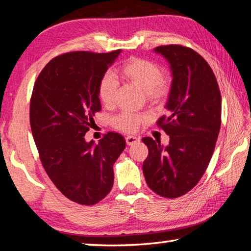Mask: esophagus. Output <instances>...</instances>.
<instances>
[{"label":"esophagus","instance_id":"34e87169","mask_svg":"<svg viewBox=\"0 0 251 251\" xmlns=\"http://www.w3.org/2000/svg\"><path fill=\"white\" fill-rule=\"evenodd\" d=\"M141 139H139V137H137V136H127L126 137V144L128 146H131L134 145V144L138 143Z\"/></svg>","mask_w":251,"mask_h":251}]
</instances>
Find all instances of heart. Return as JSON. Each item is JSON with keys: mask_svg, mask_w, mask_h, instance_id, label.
I'll return each mask as SVG.
<instances>
[{"mask_svg": "<svg viewBox=\"0 0 251 251\" xmlns=\"http://www.w3.org/2000/svg\"><path fill=\"white\" fill-rule=\"evenodd\" d=\"M117 73L122 78L145 93L146 99L154 104L163 101L171 91V80L168 76L161 74L158 64L145 58H129L118 69ZM117 87V80L112 75H105L100 79L99 86V96L101 103L106 106L112 105L115 100ZM145 122L146 117L144 115L122 113L113 118L112 124L117 129L134 133Z\"/></svg>", "mask_w": 251, "mask_h": 251, "instance_id": "heart-1", "label": "heart"}]
</instances>
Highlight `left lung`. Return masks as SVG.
Returning a JSON list of instances; mask_svg holds the SVG:
<instances>
[{"label": "left lung", "instance_id": "left-lung-1", "mask_svg": "<svg viewBox=\"0 0 251 251\" xmlns=\"http://www.w3.org/2000/svg\"><path fill=\"white\" fill-rule=\"evenodd\" d=\"M171 65L172 85L166 109L157 124L169 135L167 146L144 137L148 156L143 173L150 188L161 197H180L206 172L222 124V95L208 63L181 45L154 50Z\"/></svg>", "mask_w": 251, "mask_h": 251}]
</instances>
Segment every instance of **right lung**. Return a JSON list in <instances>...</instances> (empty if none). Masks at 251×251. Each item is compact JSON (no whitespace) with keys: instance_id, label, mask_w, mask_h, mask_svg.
I'll return each instance as SVG.
<instances>
[{"instance_id":"right-lung-1","label":"right lung","mask_w":251,"mask_h":251,"mask_svg":"<svg viewBox=\"0 0 251 251\" xmlns=\"http://www.w3.org/2000/svg\"><path fill=\"white\" fill-rule=\"evenodd\" d=\"M121 52L59 55L46 64L33 87L29 123L42 164L59 192L80 205L107 196L113 165L126 146L124 137L113 131L99 144L85 141L101 108L100 79Z\"/></svg>"}]
</instances>
